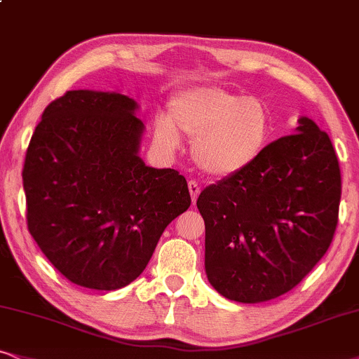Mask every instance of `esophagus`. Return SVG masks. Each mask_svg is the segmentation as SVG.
Returning a JSON list of instances; mask_svg holds the SVG:
<instances>
[{"label": "esophagus", "mask_w": 359, "mask_h": 359, "mask_svg": "<svg viewBox=\"0 0 359 359\" xmlns=\"http://www.w3.org/2000/svg\"><path fill=\"white\" fill-rule=\"evenodd\" d=\"M189 192H190V198H192V203L195 205L198 194H201V187H198V184L194 182V180H190V182H189Z\"/></svg>", "instance_id": "1"}]
</instances>
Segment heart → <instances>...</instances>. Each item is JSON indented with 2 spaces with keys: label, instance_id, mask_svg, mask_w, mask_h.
<instances>
[{
  "label": "heart",
  "instance_id": "1",
  "mask_svg": "<svg viewBox=\"0 0 359 359\" xmlns=\"http://www.w3.org/2000/svg\"><path fill=\"white\" fill-rule=\"evenodd\" d=\"M273 117L263 99L220 86H195L177 93L169 117L154 122V140L177 151L180 135L192 140V161L205 175L230 179L255 164L270 144Z\"/></svg>",
  "mask_w": 359,
  "mask_h": 359
}]
</instances>
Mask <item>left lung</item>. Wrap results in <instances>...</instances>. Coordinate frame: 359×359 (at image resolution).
<instances>
[{"label":"left lung","instance_id":"left-lung-1","mask_svg":"<svg viewBox=\"0 0 359 359\" xmlns=\"http://www.w3.org/2000/svg\"><path fill=\"white\" fill-rule=\"evenodd\" d=\"M339 198L333 144L302 116L294 134L269 144L250 169L198 195L212 287L238 303L290 292L328 250Z\"/></svg>","mask_w":359,"mask_h":359}]
</instances>
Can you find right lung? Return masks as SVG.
Wrapping results in <instances>:
<instances>
[{"mask_svg": "<svg viewBox=\"0 0 359 359\" xmlns=\"http://www.w3.org/2000/svg\"><path fill=\"white\" fill-rule=\"evenodd\" d=\"M121 93L67 90L44 109L22 169L28 229L72 283L119 290L190 207L187 180L139 156L146 126Z\"/></svg>", "mask_w": 359, "mask_h": 359, "instance_id": "obj_1", "label": "right lung"}]
</instances>
